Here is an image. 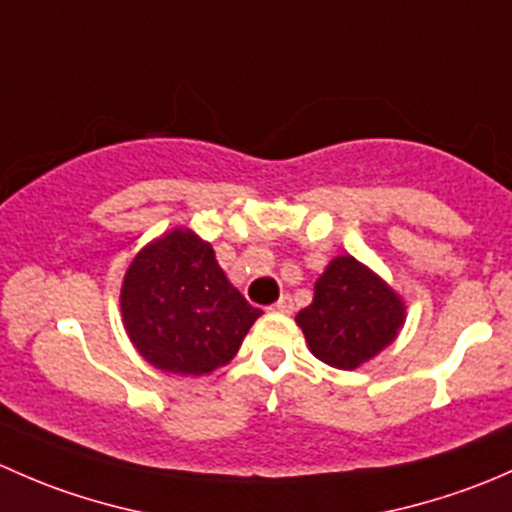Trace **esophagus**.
I'll use <instances>...</instances> for the list:
<instances>
[{
	"mask_svg": "<svg viewBox=\"0 0 512 512\" xmlns=\"http://www.w3.org/2000/svg\"><path fill=\"white\" fill-rule=\"evenodd\" d=\"M271 310H276V313H283V315L293 313V298L291 295H281V300H278V303H273Z\"/></svg>",
	"mask_w": 512,
	"mask_h": 512,
	"instance_id": "obj_1",
	"label": "esophagus"
}]
</instances>
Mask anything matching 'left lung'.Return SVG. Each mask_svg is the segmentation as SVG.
I'll return each mask as SVG.
<instances>
[{
	"label": "left lung",
	"instance_id": "left-lung-1",
	"mask_svg": "<svg viewBox=\"0 0 512 512\" xmlns=\"http://www.w3.org/2000/svg\"><path fill=\"white\" fill-rule=\"evenodd\" d=\"M407 305L355 256H335L315 281L313 303L295 315L310 352L337 370H357L397 340Z\"/></svg>",
	"mask_w": 512,
	"mask_h": 512
}]
</instances>
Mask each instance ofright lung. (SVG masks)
Segmentation results:
<instances>
[{
	"label": "right lung",
	"mask_w": 512,
	"mask_h": 512,
	"mask_svg": "<svg viewBox=\"0 0 512 512\" xmlns=\"http://www.w3.org/2000/svg\"><path fill=\"white\" fill-rule=\"evenodd\" d=\"M120 313L145 362L202 377L234 360L263 310L231 286L209 241L177 226L135 254L120 288Z\"/></svg>",
	"instance_id": "obj_1"
}]
</instances>
